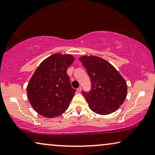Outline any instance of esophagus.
Listing matches in <instances>:
<instances>
[{
	"instance_id": "obj_1",
	"label": "esophagus",
	"mask_w": 155,
	"mask_h": 155,
	"mask_svg": "<svg viewBox=\"0 0 155 155\" xmlns=\"http://www.w3.org/2000/svg\"><path fill=\"white\" fill-rule=\"evenodd\" d=\"M77 91H78V92H81V91H82V87H78V88L77 89Z\"/></svg>"
}]
</instances>
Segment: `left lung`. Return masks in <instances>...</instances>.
<instances>
[{
	"label": "left lung",
	"mask_w": 155,
	"mask_h": 155,
	"mask_svg": "<svg viewBox=\"0 0 155 155\" xmlns=\"http://www.w3.org/2000/svg\"><path fill=\"white\" fill-rule=\"evenodd\" d=\"M80 61L90 78L91 89L82 92L90 109L100 115L116 111L124 101L127 94V85L122 76L101 58L84 56Z\"/></svg>",
	"instance_id": "1"
}]
</instances>
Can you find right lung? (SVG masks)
I'll return each instance as SVG.
<instances>
[{
    "mask_svg": "<svg viewBox=\"0 0 155 155\" xmlns=\"http://www.w3.org/2000/svg\"><path fill=\"white\" fill-rule=\"evenodd\" d=\"M73 61L71 55L55 54L44 60L35 71L27 86V95L40 115L55 117L68 109L76 91L67 74Z\"/></svg>",
    "mask_w": 155,
    "mask_h": 155,
    "instance_id": "obj_1",
    "label": "right lung"
}]
</instances>
